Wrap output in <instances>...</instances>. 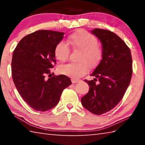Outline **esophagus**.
<instances>
[{
	"instance_id": "34e87169",
	"label": "esophagus",
	"mask_w": 145,
	"mask_h": 145,
	"mask_svg": "<svg viewBox=\"0 0 145 145\" xmlns=\"http://www.w3.org/2000/svg\"><path fill=\"white\" fill-rule=\"evenodd\" d=\"M80 80H78V79H74V78H72V82L73 84H75V83H77L78 82H80Z\"/></svg>"
}]
</instances>
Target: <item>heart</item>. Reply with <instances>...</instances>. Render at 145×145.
Masks as SVG:
<instances>
[{
  "label": "heart",
  "mask_w": 145,
  "mask_h": 145,
  "mask_svg": "<svg viewBox=\"0 0 145 145\" xmlns=\"http://www.w3.org/2000/svg\"><path fill=\"white\" fill-rule=\"evenodd\" d=\"M69 43L74 49L81 51L78 63H70L61 65L59 68L61 73L73 78L82 77L90 68H95L101 61L104 50L98 44V40L91 33L85 30H78L68 37ZM70 52V46L64 41H60L54 48L56 57L60 61H65Z\"/></svg>",
  "instance_id": "1"
}]
</instances>
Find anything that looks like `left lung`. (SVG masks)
Returning <instances> with one entry per match:
<instances>
[{"label": "left lung", "mask_w": 145, "mask_h": 145, "mask_svg": "<svg viewBox=\"0 0 145 145\" xmlns=\"http://www.w3.org/2000/svg\"><path fill=\"white\" fill-rule=\"evenodd\" d=\"M91 33L101 41L104 54L91 75L95 78L84 80L89 90L81 103L88 111L100 115L111 111L123 97L131 82L132 59L129 46L115 33L102 29Z\"/></svg>", "instance_id": "8db88e82"}]
</instances>
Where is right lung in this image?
<instances>
[{
	"mask_svg": "<svg viewBox=\"0 0 145 145\" xmlns=\"http://www.w3.org/2000/svg\"><path fill=\"white\" fill-rule=\"evenodd\" d=\"M64 34L48 30L35 31L22 39L13 51L14 84L24 101L36 111H46L55 107L63 91L72 84L67 76H52L50 70L56 64L54 48Z\"/></svg>",
	"mask_w": 145,
	"mask_h": 145,
	"instance_id": "1",
	"label": "right lung"
}]
</instances>
